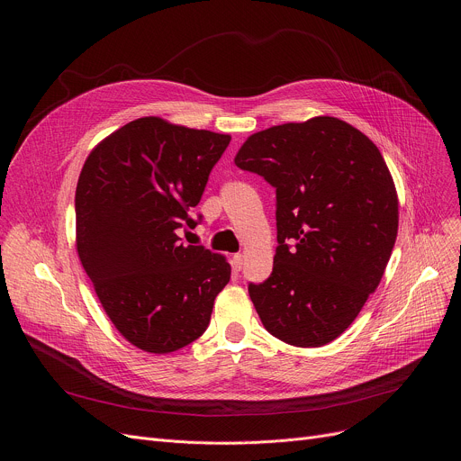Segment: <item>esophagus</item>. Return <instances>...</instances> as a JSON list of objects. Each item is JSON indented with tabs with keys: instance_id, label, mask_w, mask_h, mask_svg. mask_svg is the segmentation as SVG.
Returning a JSON list of instances; mask_svg holds the SVG:
<instances>
[{
	"instance_id": "obj_1",
	"label": "esophagus",
	"mask_w": 461,
	"mask_h": 461,
	"mask_svg": "<svg viewBox=\"0 0 461 461\" xmlns=\"http://www.w3.org/2000/svg\"><path fill=\"white\" fill-rule=\"evenodd\" d=\"M231 265H233V268H235L237 272H240L242 267H244V255H242V253H235L233 258H231Z\"/></svg>"
}]
</instances>
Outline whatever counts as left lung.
Instances as JSON below:
<instances>
[{
	"instance_id": "8db88e82",
	"label": "left lung",
	"mask_w": 461,
	"mask_h": 461,
	"mask_svg": "<svg viewBox=\"0 0 461 461\" xmlns=\"http://www.w3.org/2000/svg\"><path fill=\"white\" fill-rule=\"evenodd\" d=\"M237 167L276 187L272 276L248 285L267 330L294 347H322L375 292L398 237L390 171L359 129L334 116L251 135Z\"/></svg>"
}]
</instances>
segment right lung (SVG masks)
<instances>
[{"label":"right lung","instance_id":"obj_1","mask_svg":"<svg viewBox=\"0 0 461 461\" xmlns=\"http://www.w3.org/2000/svg\"><path fill=\"white\" fill-rule=\"evenodd\" d=\"M231 137L157 116L125 123L87 157L75 196L77 249L116 330L140 350L199 339L228 285L226 257L184 246L213 166Z\"/></svg>","mask_w":461,"mask_h":461}]
</instances>
